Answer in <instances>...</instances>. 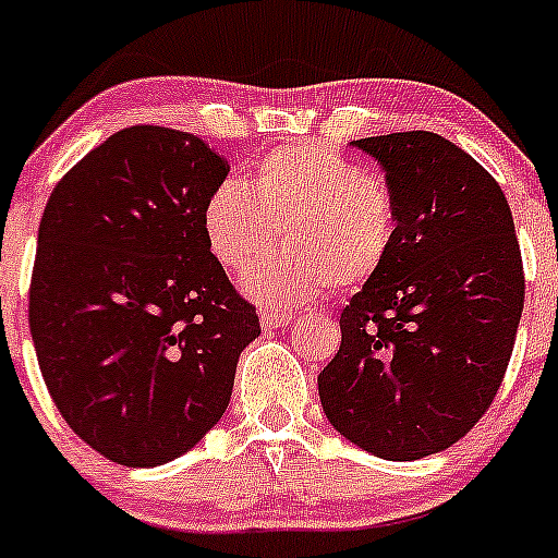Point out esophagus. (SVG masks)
Instances as JSON below:
<instances>
[{
    "label": "esophagus",
    "mask_w": 558,
    "mask_h": 558,
    "mask_svg": "<svg viewBox=\"0 0 558 558\" xmlns=\"http://www.w3.org/2000/svg\"><path fill=\"white\" fill-rule=\"evenodd\" d=\"M292 322V314L290 311H268V308H263L260 311V325L263 327H287Z\"/></svg>",
    "instance_id": "1"
}]
</instances>
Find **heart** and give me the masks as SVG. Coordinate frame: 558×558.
<instances>
[{"label": "heart", "mask_w": 558, "mask_h": 558, "mask_svg": "<svg viewBox=\"0 0 558 558\" xmlns=\"http://www.w3.org/2000/svg\"><path fill=\"white\" fill-rule=\"evenodd\" d=\"M284 232L293 250L250 269L244 295L271 308L356 290L397 244V207L373 172L319 143H290L257 159L253 189L220 181L202 205V233L215 260L244 271Z\"/></svg>", "instance_id": "b5f03b06"}]
</instances>
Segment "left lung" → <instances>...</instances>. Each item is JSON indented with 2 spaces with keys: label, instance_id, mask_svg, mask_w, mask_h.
<instances>
[{
  "label": "left lung",
  "instance_id": "1",
  "mask_svg": "<svg viewBox=\"0 0 558 558\" xmlns=\"http://www.w3.org/2000/svg\"><path fill=\"white\" fill-rule=\"evenodd\" d=\"M397 207V244L340 314L319 399L340 436L383 460H421L489 410L524 308V268L500 185L425 130L362 137Z\"/></svg>",
  "mask_w": 558,
  "mask_h": 558
}]
</instances>
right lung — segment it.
<instances>
[{
	"instance_id": "obj_1",
	"label": "right lung",
	"mask_w": 558,
	"mask_h": 558,
	"mask_svg": "<svg viewBox=\"0 0 558 558\" xmlns=\"http://www.w3.org/2000/svg\"><path fill=\"white\" fill-rule=\"evenodd\" d=\"M229 161L202 137L135 124L52 189L28 327L69 428L130 469L170 463L223 417L260 335L207 250L202 205Z\"/></svg>"
}]
</instances>
